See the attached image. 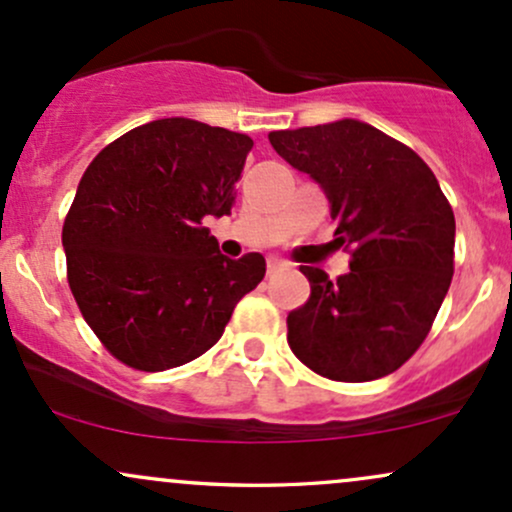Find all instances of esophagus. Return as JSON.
<instances>
[{
    "label": "esophagus",
    "instance_id": "obj_1",
    "mask_svg": "<svg viewBox=\"0 0 512 512\" xmlns=\"http://www.w3.org/2000/svg\"><path fill=\"white\" fill-rule=\"evenodd\" d=\"M286 265L282 260H277V257H272V260L267 262V274H277V272H282Z\"/></svg>",
    "mask_w": 512,
    "mask_h": 512
}]
</instances>
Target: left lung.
Wrapping results in <instances>:
<instances>
[{"label":"left lung","mask_w":512,"mask_h":512,"mask_svg":"<svg viewBox=\"0 0 512 512\" xmlns=\"http://www.w3.org/2000/svg\"><path fill=\"white\" fill-rule=\"evenodd\" d=\"M269 143L323 189L350 272L301 267L311 296L289 313L291 352L333 381L396 372L430 333L454 274V213L408 145L357 119L272 131Z\"/></svg>","instance_id":"8db88e82"}]
</instances>
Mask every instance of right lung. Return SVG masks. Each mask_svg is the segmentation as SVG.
Listing matches in <instances>:
<instances>
[{
	"mask_svg": "<svg viewBox=\"0 0 512 512\" xmlns=\"http://www.w3.org/2000/svg\"><path fill=\"white\" fill-rule=\"evenodd\" d=\"M252 138L184 116L123 133L89 162L63 226L67 282L106 350L140 372L204 355L265 277L204 226L230 213Z\"/></svg>",
	"mask_w": 512,
	"mask_h": 512,
	"instance_id": "obj_1",
	"label": "right lung"
}]
</instances>
